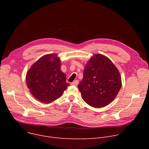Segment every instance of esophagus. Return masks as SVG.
<instances>
[{
  "instance_id": "34e87169",
  "label": "esophagus",
  "mask_w": 149,
  "mask_h": 149,
  "mask_svg": "<svg viewBox=\"0 0 149 149\" xmlns=\"http://www.w3.org/2000/svg\"><path fill=\"white\" fill-rule=\"evenodd\" d=\"M78 84V80H75L72 82H71L72 86H77Z\"/></svg>"
}]
</instances>
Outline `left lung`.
<instances>
[{"label":"left lung","instance_id":"left-lung-1","mask_svg":"<svg viewBox=\"0 0 149 149\" xmlns=\"http://www.w3.org/2000/svg\"><path fill=\"white\" fill-rule=\"evenodd\" d=\"M121 87L120 74L113 62L102 54H95L84 67L78 88L83 100L93 107L111 103Z\"/></svg>","mask_w":149,"mask_h":149}]
</instances>
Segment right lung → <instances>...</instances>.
Masks as SVG:
<instances>
[{
	"label": "right lung",
	"instance_id": "add662e5",
	"mask_svg": "<svg viewBox=\"0 0 149 149\" xmlns=\"http://www.w3.org/2000/svg\"><path fill=\"white\" fill-rule=\"evenodd\" d=\"M61 65V59L56 54H47L40 58L28 71L26 82L36 100L50 103L61 97L70 86Z\"/></svg>",
	"mask_w": 149,
	"mask_h": 149
}]
</instances>
